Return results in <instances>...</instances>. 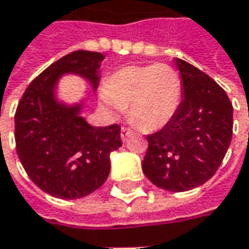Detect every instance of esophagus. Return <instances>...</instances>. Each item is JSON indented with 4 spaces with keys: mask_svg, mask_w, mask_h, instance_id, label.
Wrapping results in <instances>:
<instances>
[{
    "mask_svg": "<svg viewBox=\"0 0 249 249\" xmlns=\"http://www.w3.org/2000/svg\"><path fill=\"white\" fill-rule=\"evenodd\" d=\"M131 135H132V131H131L129 128H126V126H123V128H121V139H123V142L126 141Z\"/></svg>",
    "mask_w": 249,
    "mask_h": 249,
    "instance_id": "obj_1",
    "label": "esophagus"
}]
</instances>
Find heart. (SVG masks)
<instances>
[{
	"label": "heart",
	"instance_id": "obj_1",
	"mask_svg": "<svg viewBox=\"0 0 249 249\" xmlns=\"http://www.w3.org/2000/svg\"><path fill=\"white\" fill-rule=\"evenodd\" d=\"M182 102V81L174 67L160 63L126 66L103 85L102 105L111 114L126 111L129 123L142 131L164 128Z\"/></svg>",
	"mask_w": 249,
	"mask_h": 249
}]
</instances>
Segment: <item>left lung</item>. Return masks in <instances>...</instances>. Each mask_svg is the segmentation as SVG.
<instances>
[{"mask_svg": "<svg viewBox=\"0 0 249 249\" xmlns=\"http://www.w3.org/2000/svg\"><path fill=\"white\" fill-rule=\"evenodd\" d=\"M175 63L183 100L169 124L147 135L142 168L151 183L179 193L201 186L218 171L231 142L233 106L210 75L182 59Z\"/></svg>", "mask_w": 249, "mask_h": 249, "instance_id": "8db88e82", "label": "left lung"}]
</instances>
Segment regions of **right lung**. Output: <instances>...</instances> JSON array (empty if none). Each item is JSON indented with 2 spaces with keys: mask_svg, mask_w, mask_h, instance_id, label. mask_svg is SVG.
Wrapping results in <instances>:
<instances>
[{
  "mask_svg": "<svg viewBox=\"0 0 249 249\" xmlns=\"http://www.w3.org/2000/svg\"><path fill=\"white\" fill-rule=\"evenodd\" d=\"M103 59L89 51L63 56L31 81L16 108L19 160L31 180L57 198L75 200L98 190L110 172V153L123 144L118 125L92 126L81 116L82 102L66 105L56 98L65 74L80 75L96 89Z\"/></svg>",
  "mask_w": 249,
  "mask_h": 249,
  "instance_id": "right-lung-1",
  "label": "right lung"
}]
</instances>
